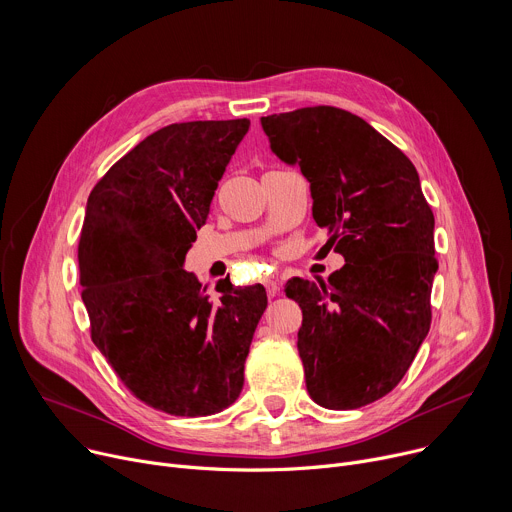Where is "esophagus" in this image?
I'll return each mask as SVG.
<instances>
[{
  "label": "esophagus",
  "mask_w": 512,
  "mask_h": 512,
  "mask_svg": "<svg viewBox=\"0 0 512 512\" xmlns=\"http://www.w3.org/2000/svg\"><path fill=\"white\" fill-rule=\"evenodd\" d=\"M265 289H267V296H269V298H275V296L279 294V285H277V281H273V279H267V281H265Z\"/></svg>",
  "instance_id": "34e87169"
}]
</instances>
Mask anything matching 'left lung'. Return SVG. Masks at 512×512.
<instances>
[{
	"instance_id": "left-lung-1",
	"label": "left lung",
	"mask_w": 512,
	"mask_h": 512,
	"mask_svg": "<svg viewBox=\"0 0 512 512\" xmlns=\"http://www.w3.org/2000/svg\"><path fill=\"white\" fill-rule=\"evenodd\" d=\"M271 152L298 164L312 214L344 257L328 283L294 277L298 350L310 397L356 409L393 391L431 324L433 212L409 158L367 121L318 105L261 117Z\"/></svg>"
}]
</instances>
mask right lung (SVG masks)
Listing matches in <instances>:
<instances>
[{"instance_id": "add662e5", "label": "right lung", "mask_w": 512, "mask_h": 512, "mask_svg": "<svg viewBox=\"0 0 512 512\" xmlns=\"http://www.w3.org/2000/svg\"><path fill=\"white\" fill-rule=\"evenodd\" d=\"M249 119L172 123L139 141L93 188L79 241L91 338L145 405L180 417L227 409L243 389L261 283L216 281L184 259Z\"/></svg>"}]
</instances>
